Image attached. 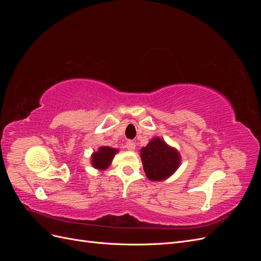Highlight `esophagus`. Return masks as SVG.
Instances as JSON below:
<instances>
[{
	"mask_svg": "<svg viewBox=\"0 0 261 261\" xmlns=\"http://www.w3.org/2000/svg\"><path fill=\"white\" fill-rule=\"evenodd\" d=\"M126 148H127L128 150H130V151H134V150L136 149V144L134 143L133 140H128L127 143H126Z\"/></svg>",
	"mask_w": 261,
	"mask_h": 261,
	"instance_id": "34e87169",
	"label": "esophagus"
}]
</instances>
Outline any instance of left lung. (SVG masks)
I'll use <instances>...</instances> for the list:
<instances>
[{"label":"left lung","instance_id":"8db88e82","mask_svg":"<svg viewBox=\"0 0 261 261\" xmlns=\"http://www.w3.org/2000/svg\"><path fill=\"white\" fill-rule=\"evenodd\" d=\"M140 158L146 176L152 181L169 178L179 168L181 158L177 149L160 137H153L140 149Z\"/></svg>","mask_w":261,"mask_h":261}]
</instances>
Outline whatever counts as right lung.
Instances as JSON below:
<instances>
[{
    "label": "right lung",
    "instance_id": "obj_1",
    "mask_svg": "<svg viewBox=\"0 0 261 261\" xmlns=\"http://www.w3.org/2000/svg\"><path fill=\"white\" fill-rule=\"evenodd\" d=\"M118 152V149L102 146L91 154V165L99 171L107 170L112 163L113 158Z\"/></svg>",
    "mask_w": 261,
    "mask_h": 261
}]
</instances>
